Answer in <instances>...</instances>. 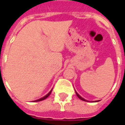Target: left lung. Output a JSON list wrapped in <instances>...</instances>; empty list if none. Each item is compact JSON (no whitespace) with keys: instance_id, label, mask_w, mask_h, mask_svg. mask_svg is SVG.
Wrapping results in <instances>:
<instances>
[{"instance_id":"1","label":"left lung","mask_w":125,"mask_h":125,"mask_svg":"<svg viewBox=\"0 0 125 125\" xmlns=\"http://www.w3.org/2000/svg\"><path fill=\"white\" fill-rule=\"evenodd\" d=\"M75 92H76V95H77V97H78V98H79V99H80V100H82V101H87H87H86L85 99H83V98H82V97H81V96H80V95H78V93H77L76 91H75ZM98 101H95V102H98Z\"/></svg>"}]
</instances>
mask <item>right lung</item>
<instances>
[{"label":"right lung","mask_w":125,"mask_h":125,"mask_svg":"<svg viewBox=\"0 0 125 125\" xmlns=\"http://www.w3.org/2000/svg\"><path fill=\"white\" fill-rule=\"evenodd\" d=\"M52 89H51L49 93H48V94H47V95H45V96H44L43 97H42V98H41V99H38V100H36V101H33V102H38V101H43V100H45V99H47V97H49V95H50V94H51V92H52Z\"/></svg>","instance_id":"obj_1"}]
</instances>
